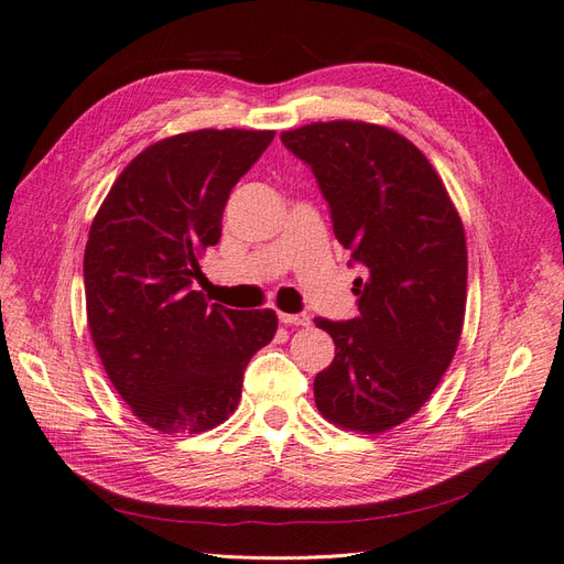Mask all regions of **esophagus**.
Masks as SVG:
<instances>
[{
    "label": "esophagus",
    "mask_w": 564,
    "mask_h": 564,
    "mask_svg": "<svg viewBox=\"0 0 564 564\" xmlns=\"http://www.w3.org/2000/svg\"><path fill=\"white\" fill-rule=\"evenodd\" d=\"M280 322L289 324V327H308L311 315H305V313H280Z\"/></svg>",
    "instance_id": "34e87169"
}]
</instances>
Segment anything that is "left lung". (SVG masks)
Instances as JSON below:
<instances>
[{
  "label": "left lung",
  "instance_id": "1",
  "mask_svg": "<svg viewBox=\"0 0 564 564\" xmlns=\"http://www.w3.org/2000/svg\"><path fill=\"white\" fill-rule=\"evenodd\" d=\"M329 204L350 251L357 317H315L334 362L315 377V404L340 429L381 433L425 404L447 371L466 313V235L440 176L404 135L365 122L284 131Z\"/></svg>",
  "mask_w": 564,
  "mask_h": 564
}]
</instances>
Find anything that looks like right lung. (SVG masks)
Masks as SVG:
<instances>
[{"instance_id":"obj_1","label":"right lung","mask_w":564,"mask_h":564,"mask_svg":"<svg viewBox=\"0 0 564 564\" xmlns=\"http://www.w3.org/2000/svg\"><path fill=\"white\" fill-rule=\"evenodd\" d=\"M275 131L199 129L145 148L98 209L84 292L94 346L131 412L162 433H204L242 395L272 311H230L195 292L230 191Z\"/></svg>"}]
</instances>
